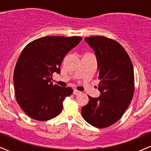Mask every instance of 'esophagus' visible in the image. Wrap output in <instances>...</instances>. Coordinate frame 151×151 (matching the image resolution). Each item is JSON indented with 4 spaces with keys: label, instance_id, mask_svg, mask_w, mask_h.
I'll return each mask as SVG.
<instances>
[{
    "label": "esophagus",
    "instance_id": "1",
    "mask_svg": "<svg viewBox=\"0 0 151 151\" xmlns=\"http://www.w3.org/2000/svg\"><path fill=\"white\" fill-rule=\"evenodd\" d=\"M79 93H81V91H78V90H77V89L74 90V92H73L74 95H79Z\"/></svg>",
    "mask_w": 151,
    "mask_h": 151
}]
</instances>
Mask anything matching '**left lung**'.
<instances>
[{"label": "left lung", "mask_w": 151, "mask_h": 151, "mask_svg": "<svg viewBox=\"0 0 151 151\" xmlns=\"http://www.w3.org/2000/svg\"><path fill=\"white\" fill-rule=\"evenodd\" d=\"M85 41L94 50L98 64V98L89 96L81 108V116L94 127H109L122 117L134 93V72L129 55L119 42L104 36Z\"/></svg>", "instance_id": "left-lung-1"}]
</instances>
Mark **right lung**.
<instances>
[{
  "mask_svg": "<svg viewBox=\"0 0 151 151\" xmlns=\"http://www.w3.org/2000/svg\"><path fill=\"white\" fill-rule=\"evenodd\" d=\"M81 37L45 36L27 44L15 65V99L25 113L37 121H47L62 112L63 101L73 92L52 82L54 72L60 74L65 55Z\"/></svg>",
  "mask_w": 151,
  "mask_h": 151,
  "instance_id": "add662e5",
  "label": "right lung"
}]
</instances>
